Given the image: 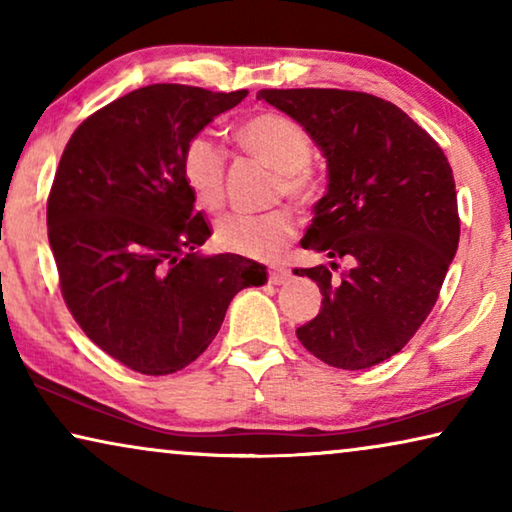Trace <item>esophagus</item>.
<instances>
[{"label": "esophagus", "instance_id": "obj_1", "mask_svg": "<svg viewBox=\"0 0 512 512\" xmlns=\"http://www.w3.org/2000/svg\"><path fill=\"white\" fill-rule=\"evenodd\" d=\"M288 279H291V270L284 268V265H272V268L268 270V281L274 286L286 284Z\"/></svg>", "mask_w": 512, "mask_h": 512}]
</instances>
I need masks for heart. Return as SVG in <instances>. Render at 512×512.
Instances as JSON below:
<instances>
[{
	"instance_id": "heart-1",
	"label": "heart",
	"mask_w": 512,
	"mask_h": 512,
	"mask_svg": "<svg viewBox=\"0 0 512 512\" xmlns=\"http://www.w3.org/2000/svg\"><path fill=\"white\" fill-rule=\"evenodd\" d=\"M233 140L244 154L277 173L274 196H286L295 203H307L314 194L309 161L314 140L293 117L281 113H258L238 124ZM182 180L205 210L217 212L226 201V159L207 136L187 140L180 154ZM295 235V217L286 207H274L263 214H231L217 224V244L228 254L274 261Z\"/></svg>"
}]
</instances>
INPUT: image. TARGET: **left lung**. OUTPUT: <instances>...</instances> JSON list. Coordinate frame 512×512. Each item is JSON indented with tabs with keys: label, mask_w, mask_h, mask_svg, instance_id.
<instances>
[{
	"label": "left lung",
	"mask_w": 512,
	"mask_h": 512,
	"mask_svg": "<svg viewBox=\"0 0 512 512\" xmlns=\"http://www.w3.org/2000/svg\"><path fill=\"white\" fill-rule=\"evenodd\" d=\"M309 131L328 159V194L302 247L346 257L295 268L323 293L295 335L337 369H367L409 344L439 300L459 242L453 168L429 133L395 103L367 92L261 90Z\"/></svg>",
	"instance_id": "obj_1"
}]
</instances>
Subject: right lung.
<instances>
[{"label": "right lung", "instance_id": "right-lung-1", "mask_svg": "<svg viewBox=\"0 0 512 512\" xmlns=\"http://www.w3.org/2000/svg\"><path fill=\"white\" fill-rule=\"evenodd\" d=\"M159 83L120 96L73 131L48 194V240L71 316L138 374L191 365L226 309L265 268L235 254L198 256L212 235L194 210L180 154L247 96Z\"/></svg>", "mask_w": 512, "mask_h": 512}]
</instances>
